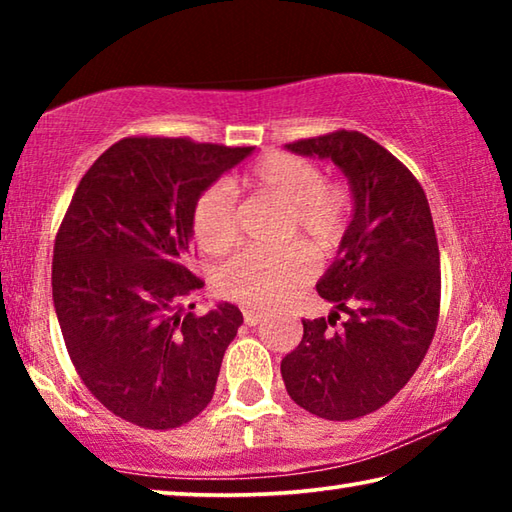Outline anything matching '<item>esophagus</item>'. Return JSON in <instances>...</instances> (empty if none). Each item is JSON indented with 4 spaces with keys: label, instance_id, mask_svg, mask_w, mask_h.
I'll list each match as a JSON object with an SVG mask.
<instances>
[{
    "label": "esophagus",
    "instance_id": "esophagus-1",
    "mask_svg": "<svg viewBox=\"0 0 512 512\" xmlns=\"http://www.w3.org/2000/svg\"><path fill=\"white\" fill-rule=\"evenodd\" d=\"M244 320L248 327H255L264 320V314H259V311H253V309H244Z\"/></svg>",
    "mask_w": 512,
    "mask_h": 512
}]
</instances>
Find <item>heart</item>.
Listing matches in <instances>:
<instances>
[{
  "label": "heart",
  "mask_w": 512,
  "mask_h": 512,
  "mask_svg": "<svg viewBox=\"0 0 512 512\" xmlns=\"http://www.w3.org/2000/svg\"><path fill=\"white\" fill-rule=\"evenodd\" d=\"M235 192H250L282 207V244L296 241L311 257H327L341 244L350 221V196L327 183L314 162L289 153H266L232 180ZM223 183L198 194L192 210L196 244L207 255H221L237 241V205ZM309 277V262L298 248L277 253H241L225 264L216 289L244 307L271 309L287 300Z\"/></svg>",
  "instance_id": "1"
}]
</instances>
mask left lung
<instances>
[{"mask_svg":"<svg viewBox=\"0 0 512 512\" xmlns=\"http://www.w3.org/2000/svg\"><path fill=\"white\" fill-rule=\"evenodd\" d=\"M287 149L334 162L348 178L354 210L316 284L332 314L302 320V341L282 359V379L305 411L354 420L391 402L429 350L440 309L436 230L413 173L363 133L336 131Z\"/></svg>","mask_w":512,"mask_h":512,"instance_id":"8db88e82","label":"left lung"}]
</instances>
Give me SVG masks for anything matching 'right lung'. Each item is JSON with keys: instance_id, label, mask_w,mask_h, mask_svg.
<instances>
[{"instance_id": "add662e5", "label": "right lung", "mask_w": 512, "mask_h": 512, "mask_svg": "<svg viewBox=\"0 0 512 512\" xmlns=\"http://www.w3.org/2000/svg\"><path fill=\"white\" fill-rule=\"evenodd\" d=\"M255 149L183 137H126L101 153L67 207L51 289L69 359L88 391L144 429H176L210 404L223 354L244 323L219 302L205 316L180 298L201 192Z\"/></svg>"}]
</instances>
